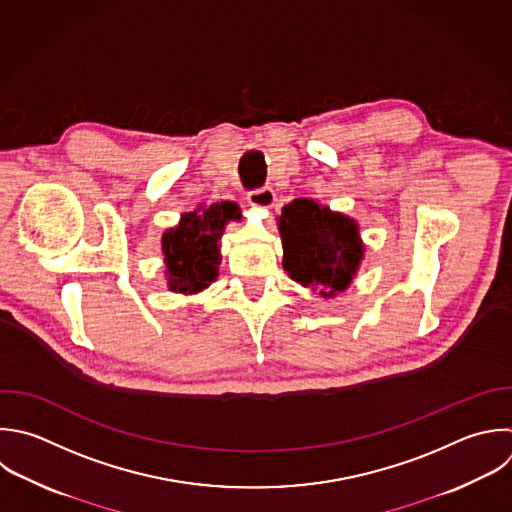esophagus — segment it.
<instances>
[{"mask_svg":"<svg viewBox=\"0 0 512 512\" xmlns=\"http://www.w3.org/2000/svg\"><path fill=\"white\" fill-rule=\"evenodd\" d=\"M274 202H276V194L268 186L248 192V204L254 208H272Z\"/></svg>","mask_w":512,"mask_h":512,"instance_id":"34e87169","label":"esophagus"}]
</instances>
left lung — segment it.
<instances>
[{"mask_svg":"<svg viewBox=\"0 0 512 512\" xmlns=\"http://www.w3.org/2000/svg\"><path fill=\"white\" fill-rule=\"evenodd\" d=\"M284 270L304 286H322L334 296L342 292L360 260L362 244L354 220L298 198L284 206L280 218Z\"/></svg>","mask_w":512,"mask_h":512,"instance_id":"left-lung-1","label":"left lung"}]
</instances>
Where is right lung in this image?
Listing matches in <instances>:
<instances>
[{
  "mask_svg": "<svg viewBox=\"0 0 512 512\" xmlns=\"http://www.w3.org/2000/svg\"><path fill=\"white\" fill-rule=\"evenodd\" d=\"M238 206L224 202L202 212L184 214L180 224L162 238L164 260L168 268V286L172 292L194 294L206 288L218 276L224 224L236 216Z\"/></svg>",
  "mask_w": 512,
  "mask_h": 512,
  "instance_id": "1",
  "label": "right lung"
}]
</instances>
